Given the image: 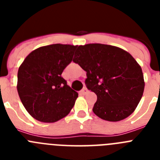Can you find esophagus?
I'll return each instance as SVG.
<instances>
[{"label":"esophagus","instance_id":"34e87169","mask_svg":"<svg viewBox=\"0 0 160 160\" xmlns=\"http://www.w3.org/2000/svg\"><path fill=\"white\" fill-rule=\"evenodd\" d=\"M88 93V90L87 88H83L82 90H81V94H87Z\"/></svg>","mask_w":160,"mask_h":160}]
</instances>
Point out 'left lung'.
Wrapping results in <instances>:
<instances>
[{"instance_id":"8db88e82","label":"left lung","mask_w":160,"mask_h":160,"mask_svg":"<svg viewBox=\"0 0 160 160\" xmlns=\"http://www.w3.org/2000/svg\"><path fill=\"white\" fill-rule=\"evenodd\" d=\"M73 62L87 72L85 83L97 95L93 111L98 117L118 122L131 115L144 90L141 66L128 52L104 44L79 46Z\"/></svg>"}]
</instances>
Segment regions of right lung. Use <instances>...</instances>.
<instances>
[{
    "label": "right lung",
    "instance_id": "1",
    "mask_svg": "<svg viewBox=\"0 0 160 160\" xmlns=\"http://www.w3.org/2000/svg\"><path fill=\"white\" fill-rule=\"evenodd\" d=\"M77 46L53 44L34 49L18 73V92L25 110L35 119L54 122L66 117L78 94L62 77Z\"/></svg>",
    "mask_w": 160,
    "mask_h": 160
}]
</instances>
